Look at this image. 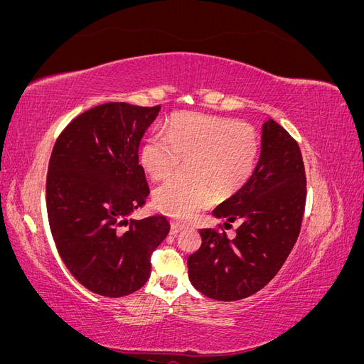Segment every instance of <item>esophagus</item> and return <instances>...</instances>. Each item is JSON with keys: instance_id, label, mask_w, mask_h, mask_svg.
<instances>
[{"instance_id": "esophagus-1", "label": "esophagus", "mask_w": 364, "mask_h": 364, "mask_svg": "<svg viewBox=\"0 0 364 364\" xmlns=\"http://www.w3.org/2000/svg\"><path fill=\"white\" fill-rule=\"evenodd\" d=\"M182 230V226L178 225V223H171V229H170V234L171 235H178Z\"/></svg>"}]
</instances>
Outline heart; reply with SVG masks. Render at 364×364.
I'll return each instance as SVG.
<instances>
[{"label":"heart","mask_w":364,"mask_h":364,"mask_svg":"<svg viewBox=\"0 0 364 364\" xmlns=\"http://www.w3.org/2000/svg\"><path fill=\"white\" fill-rule=\"evenodd\" d=\"M162 134H153L141 149L142 168L155 181L168 179L191 162L193 182L171 181L153 194L161 213L190 222L213 203V190L220 197L237 194L255 173L259 136L250 124L235 119L185 114L174 117Z\"/></svg>","instance_id":"obj_1"}]
</instances>
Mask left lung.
<instances>
[{
  "label": "left lung",
  "instance_id": "obj_1",
  "mask_svg": "<svg viewBox=\"0 0 364 364\" xmlns=\"http://www.w3.org/2000/svg\"><path fill=\"white\" fill-rule=\"evenodd\" d=\"M306 178L297 141L269 119L262 126L255 173L237 194L214 209L217 218L238 222L229 240L218 229H200L202 246L188 258L194 287L215 301H240L273 279L301 232ZM222 229V225H218Z\"/></svg>",
  "mask_w": 364,
  "mask_h": 364
}]
</instances>
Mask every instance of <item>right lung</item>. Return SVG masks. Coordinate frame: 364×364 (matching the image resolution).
Here are the masks:
<instances>
[{
	"label": "right lung",
	"mask_w": 364,
	"mask_h": 364,
	"mask_svg": "<svg viewBox=\"0 0 364 364\" xmlns=\"http://www.w3.org/2000/svg\"><path fill=\"white\" fill-rule=\"evenodd\" d=\"M159 109L95 106L75 117L53 147L47 173L51 234L65 266L95 294L139 290L150 277L153 250L170 230L164 215L124 220L150 194L138 147Z\"/></svg>",
	"instance_id": "1"
}]
</instances>
